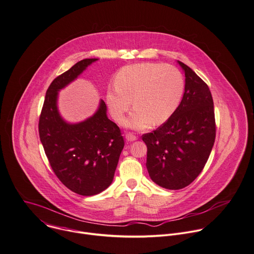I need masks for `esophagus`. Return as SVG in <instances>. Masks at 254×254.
I'll list each match as a JSON object with an SVG mask.
<instances>
[{
    "label": "esophagus",
    "instance_id": "1",
    "mask_svg": "<svg viewBox=\"0 0 254 254\" xmlns=\"http://www.w3.org/2000/svg\"><path fill=\"white\" fill-rule=\"evenodd\" d=\"M126 139H127V141H135V140L137 139V137L133 134V133H127L126 134Z\"/></svg>",
    "mask_w": 254,
    "mask_h": 254
}]
</instances>
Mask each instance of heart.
I'll use <instances>...</instances> for the list:
<instances>
[{"mask_svg": "<svg viewBox=\"0 0 254 254\" xmlns=\"http://www.w3.org/2000/svg\"><path fill=\"white\" fill-rule=\"evenodd\" d=\"M185 79L174 65L142 63L122 67L116 82L107 89L106 101L111 115L123 120L132 105L135 107L125 125L143 130L152 124L159 125L170 119L181 104Z\"/></svg>", "mask_w": 254, "mask_h": 254, "instance_id": "heart-1", "label": "heart"}]
</instances>
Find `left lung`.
Listing matches in <instances>:
<instances>
[{
	"label": "left lung",
	"mask_w": 254,
	"mask_h": 254,
	"mask_svg": "<svg viewBox=\"0 0 254 254\" xmlns=\"http://www.w3.org/2000/svg\"><path fill=\"white\" fill-rule=\"evenodd\" d=\"M183 100L173 116L151 133L142 135L147 146L150 179L167 190H181L198 177L210 156L216 124L214 103L207 83L188 65Z\"/></svg>",
	"instance_id": "8db88e82"
}]
</instances>
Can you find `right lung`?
Segmentation results:
<instances>
[{"instance_id":"obj_1","label":"right lung","mask_w":254,"mask_h":254,"mask_svg":"<svg viewBox=\"0 0 254 254\" xmlns=\"http://www.w3.org/2000/svg\"><path fill=\"white\" fill-rule=\"evenodd\" d=\"M96 61L82 60L53 79L38 125L52 171L67 189L80 195L100 193L112 184L124 147L120 128L107 117L103 100L92 117L75 124L65 122L58 109L59 92Z\"/></svg>"}]
</instances>
